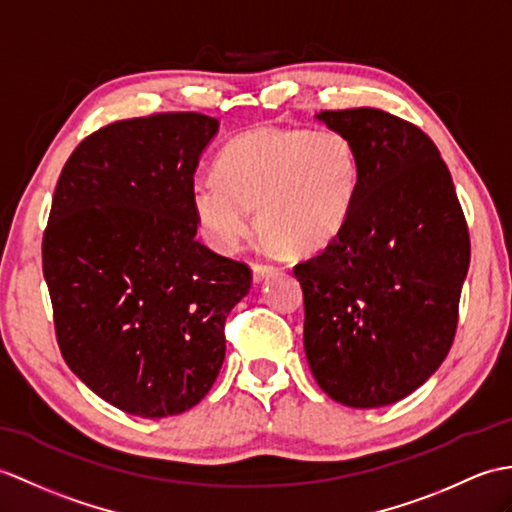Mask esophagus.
Instances as JSON below:
<instances>
[{
  "instance_id": "esophagus-1",
  "label": "esophagus",
  "mask_w": 512,
  "mask_h": 512,
  "mask_svg": "<svg viewBox=\"0 0 512 512\" xmlns=\"http://www.w3.org/2000/svg\"><path fill=\"white\" fill-rule=\"evenodd\" d=\"M275 275H279V268L266 266V264H253V281H255V283L272 279Z\"/></svg>"
}]
</instances>
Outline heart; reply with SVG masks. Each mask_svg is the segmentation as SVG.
Wrapping results in <instances>:
<instances>
[{
  "label": "heart",
  "instance_id": "heart-1",
  "mask_svg": "<svg viewBox=\"0 0 512 512\" xmlns=\"http://www.w3.org/2000/svg\"><path fill=\"white\" fill-rule=\"evenodd\" d=\"M358 192V150L340 130L259 126L224 144L213 183L194 187L192 209L213 251H235L257 209L272 248L307 255L347 227Z\"/></svg>",
  "mask_w": 512,
  "mask_h": 512
}]
</instances>
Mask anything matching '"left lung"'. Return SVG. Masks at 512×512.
Masks as SVG:
<instances>
[{
	"mask_svg": "<svg viewBox=\"0 0 512 512\" xmlns=\"http://www.w3.org/2000/svg\"><path fill=\"white\" fill-rule=\"evenodd\" d=\"M360 157L347 227L294 266L316 384L349 408L397 403L447 358L471 246L451 174L421 128L379 109L316 115Z\"/></svg>",
	"mask_w": 512,
	"mask_h": 512,
	"instance_id": "left-lung-1",
	"label": "left lung"
}]
</instances>
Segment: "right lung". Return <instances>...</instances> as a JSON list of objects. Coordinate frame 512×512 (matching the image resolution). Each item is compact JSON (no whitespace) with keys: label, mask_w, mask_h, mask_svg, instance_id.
Masks as SVG:
<instances>
[{"label":"right lung","mask_w":512,"mask_h":512,"mask_svg":"<svg viewBox=\"0 0 512 512\" xmlns=\"http://www.w3.org/2000/svg\"><path fill=\"white\" fill-rule=\"evenodd\" d=\"M220 122H115L71 152L43 235L58 347L95 395L141 419L194 408L227 351L251 268L196 240L194 174Z\"/></svg>","instance_id":"right-lung-1"}]
</instances>
